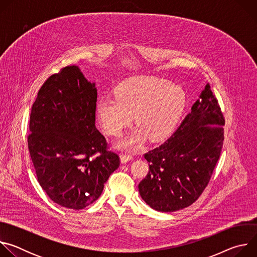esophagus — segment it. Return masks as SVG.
<instances>
[{
  "label": "esophagus",
  "mask_w": 257,
  "mask_h": 257,
  "mask_svg": "<svg viewBox=\"0 0 257 257\" xmlns=\"http://www.w3.org/2000/svg\"><path fill=\"white\" fill-rule=\"evenodd\" d=\"M133 159V156L130 154H122L121 155V162L122 163H127Z\"/></svg>",
  "instance_id": "1"
}]
</instances>
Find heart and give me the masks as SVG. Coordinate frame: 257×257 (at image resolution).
Segmentation results:
<instances>
[{
  "label": "heart",
  "instance_id": "heart-1",
  "mask_svg": "<svg viewBox=\"0 0 257 257\" xmlns=\"http://www.w3.org/2000/svg\"><path fill=\"white\" fill-rule=\"evenodd\" d=\"M115 94L97 100L96 114L104 132L111 136L120 135L135 114L139 128L119 141L122 148H137L148 136L156 141L166 138L186 105L182 86L155 76L128 79L116 87Z\"/></svg>",
  "mask_w": 257,
  "mask_h": 257
}]
</instances>
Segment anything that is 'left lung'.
Here are the masks:
<instances>
[{"label":"left lung","mask_w":257,"mask_h":257,"mask_svg":"<svg viewBox=\"0 0 257 257\" xmlns=\"http://www.w3.org/2000/svg\"><path fill=\"white\" fill-rule=\"evenodd\" d=\"M223 125L221 107L206 84L175 133L144 154L150 171L138 185L142 199L163 212L180 210L195 202L221 156Z\"/></svg>","instance_id":"obj_1"}]
</instances>
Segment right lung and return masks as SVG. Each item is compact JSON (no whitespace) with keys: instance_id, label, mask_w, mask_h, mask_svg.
Listing matches in <instances>:
<instances>
[{"instance_id":"obj_1","label":"right lung","mask_w":257,"mask_h":257,"mask_svg":"<svg viewBox=\"0 0 257 257\" xmlns=\"http://www.w3.org/2000/svg\"><path fill=\"white\" fill-rule=\"evenodd\" d=\"M97 91L77 66L51 75L32 104L28 150L38 181L61 206L82 209L95 201L120 166L95 126Z\"/></svg>"}]
</instances>
